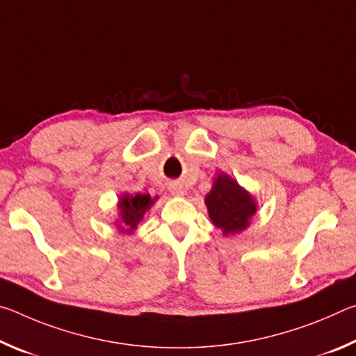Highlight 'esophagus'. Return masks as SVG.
Masks as SVG:
<instances>
[{"instance_id":"34e87169","label":"esophagus","mask_w":356,"mask_h":356,"mask_svg":"<svg viewBox=\"0 0 356 356\" xmlns=\"http://www.w3.org/2000/svg\"><path fill=\"white\" fill-rule=\"evenodd\" d=\"M170 191L172 193V195H176V196H184V188L180 185H177V184L170 185Z\"/></svg>"}]
</instances>
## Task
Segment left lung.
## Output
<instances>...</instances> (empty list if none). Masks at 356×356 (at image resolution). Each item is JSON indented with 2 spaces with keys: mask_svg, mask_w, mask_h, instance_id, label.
Returning a JSON list of instances; mask_svg holds the SVG:
<instances>
[{
  "mask_svg": "<svg viewBox=\"0 0 356 356\" xmlns=\"http://www.w3.org/2000/svg\"><path fill=\"white\" fill-rule=\"evenodd\" d=\"M210 220L222 234H236L250 225V218L256 213L252 197L236 180L226 174H220L206 197Z\"/></svg>",
  "mask_w": 356,
  "mask_h": 356,
  "instance_id": "obj_1",
  "label": "left lung"
}]
</instances>
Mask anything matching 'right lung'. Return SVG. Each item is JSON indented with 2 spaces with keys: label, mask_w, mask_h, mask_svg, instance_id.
<instances>
[{
  "label": "right lung",
  "mask_w": 356,
  "mask_h": 356,
  "mask_svg": "<svg viewBox=\"0 0 356 356\" xmlns=\"http://www.w3.org/2000/svg\"><path fill=\"white\" fill-rule=\"evenodd\" d=\"M154 200H150L149 195H141L138 193L135 196L124 195L120 197L119 202V229L120 231L130 232L136 229L138 222L141 221L143 215L146 213V210L152 206Z\"/></svg>",
  "instance_id": "obj_1"
}]
</instances>
